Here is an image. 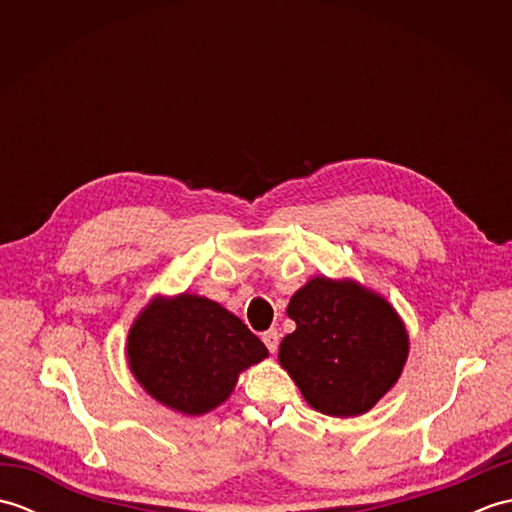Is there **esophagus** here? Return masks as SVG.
Instances as JSON below:
<instances>
[{
    "mask_svg": "<svg viewBox=\"0 0 512 512\" xmlns=\"http://www.w3.org/2000/svg\"><path fill=\"white\" fill-rule=\"evenodd\" d=\"M262 341H264V345L270 350V354H275L277 347H279V332H277V330L264 332V334H262Z\"/></svg>",
    "mask_w": 512,
    "mask_h": 512,
    "instance_id": "obj_1",
    "label": "esophagus"
}]
</instances>
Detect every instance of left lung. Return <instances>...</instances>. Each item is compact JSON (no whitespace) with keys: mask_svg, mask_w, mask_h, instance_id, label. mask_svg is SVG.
Returning a JSON list of instances; mask_svg holds the SVG:
<instances>
[{"mask_svg":"<svg viewBox=\"0 0 512 512\" xmlns=\"http://www.w3.org/2000/svg\"><path fill=\"white\" fill-rule=\"evenodd\" d=\"M297 328L279 363L312 409L334 418L367 413L398 383L409 356L400 314L356 279L312 277L288 303Z\"/></svg>","mask_w":512,"mask_h":512,"instance_id":"1","label":"left lung"}]
</instances>
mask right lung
<instances>
[{
    "instance_id": "add662e5",
    "label": "right lung",
    "mask_w": 512,
    "mask_h": 512,
    "mask_svg": "<svg viewBox=\"0 0 512 512\" xmlns=\"http://www.w3.org/2000/svg\"><path fill=\"white\" fill-rule=\"evenodd\" d=\"M125 350L136 383L182 416L224 405L239 374L268 358L242 319L195 292L151 299L129 328Z\"/></svg>"
}]
</instances>
